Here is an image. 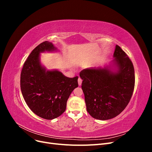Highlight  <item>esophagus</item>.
I'll use <instances>...</instances> for the list:
<instances>
[{
	"instance_id": "34e87169",
	"label": "esophagus",
	"mask_w": 152,
	"mask_h": 152,
	"mask_svg": "<svg viewBox=\"0 0 152 152\" xmlns=\"http://www.w3.org/2000/svg\"><path fill=\"white\" fill-rule=\"evenodd\" d=\"M82 79H80V77H79V79H78V84H79V86H81L82 84Z\"/></svg>"
}]
</instances>
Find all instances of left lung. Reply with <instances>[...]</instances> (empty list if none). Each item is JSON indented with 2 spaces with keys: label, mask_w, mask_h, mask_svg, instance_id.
I'll list each match as a JSON object with an SVG mask.
<instances>
[{
  "label": "left lung",
  "mask_w": 152,
  "mask_h": 152,
  "mask_svg": "<svg viewBox=\"0 0 152 152\" xmlns=\"http://www.w3.org/2000/svg\"><path fill=\"white\" fill-rule=\"evenodd\" d=\"M113 58L104 68H86L80 73L87 111L98 120H108L120 114L130 102L134 88V66L118 45Z\"/></svg>",
  "instance_id": "1"
}]
</instances>
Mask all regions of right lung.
<instances>
[{
  "label": "right lung",
  "instance_id": "1",
  "mask_svg": "<svg viewBox=\"0 0 152 152\" xmlns=\"http://www.w3.org/2000/svg\"><path fill=\"white\" fill-rule=\"evenodd\" d=\"M57 50L53 43L45 41L33 50L25 61L20 77L22 95L37 115L47 120L60 116L67 100L78 87V77L69 78L56 70H46L40 63V54Z\"/></svg>",
  "mask_w": 152,
  "mask_h": 152
}]
</instances>
